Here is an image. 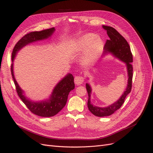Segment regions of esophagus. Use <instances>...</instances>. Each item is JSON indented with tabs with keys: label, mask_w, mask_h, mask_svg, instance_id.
I'll list each match as a JSON object with an SVG mask.
<instances>
[{
	"label": "esophagus",
	"mask_w": 153,
	"mask_h": 153,
	"mask_svg": "<svg viewBox=\"0 0 153 153\" xmlns=\"http://www.w3.org/2000/svg\"><path fill=\"white\" fill-rule=\"evenodd\" d=\"M84 82V78L82 76H76L75 77V83L76 85H80Z\"/></svg>",
	"instance_id": "obj_1"
}]
</instances>
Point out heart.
Masks as SVG:
<instances>
[{
    "instance_id": "heart-1",
    "label": "heart",
    "mask_w": 153,
    "mask_h": 153,
    "mask_svg": "<svg viewBox=\"0 0 153 153\" xmlns=\"http://www.w3.org/2000/svg\"><path fill=\"white\" fill-rule=\"evenodd\" d=\"M102 47L101 41L94 34L82 36L73 43V48L76 51H84L89 48L84 58L85 63H89L98 57Z\"/></svg>"
}]
</instances>
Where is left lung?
Here are the masks:
<instances>
[{"label": "left lung", "mask_w": 153, "mask_h": 153, "mask_svg": "<svg viewBox=\"0 0 153 153\" xmlns=\"http://www.w3.org/2000/svg\"><path fill=\"white\" fill-rule=\"evenodd\" d=\"M103 28L106 30L110 38L106 40L104 46V53L111 52L115 57L126 64L128 80L126 91L124 92L121 98L116 102L103 108L98 107V106H94L91 103V87L89 84H86V89L88 96H89L87 102L88 108L92 114L98 117L108 116L121 108V106L124 102V100L126 96L131 91L133 78V66L131 64L133 62V55L130 50V47H129L127 41L113 27L103 25Z\"/></svg>", "instance_id": "left-lung-1"}]
</instances>
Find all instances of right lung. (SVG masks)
I'll return each mask as SVG.
<instances>
[{
	"instance_id": "1",
	"label": "right lung",
	"mask_w": 153,
	"mask_h": 153,
	"mask_svg": "<svg viewBox=\"0 0 153 153\" xmlns=\"http://www.w3.org/2000/svg\"><path fill=\"white\" fill-rule=\"evenodd\" d=\"M54 31L55 28L52 27L41 31L30 32L25 34L18 41L14 47L11 56L12 61L13 62L16 53L24 46L36 41L48 38L52 35ZM11 71L18 95L30 112L38 116L44 117H52L59 113L65 106L69 92L75 88L74 77L71 74H68L55 87L49 100L41 101L39 102H33L27 99L23 94L24 91L21 89L16 82L13 73V63L11 65Z\"/></svg>"
}]
</instances>
